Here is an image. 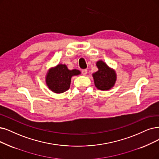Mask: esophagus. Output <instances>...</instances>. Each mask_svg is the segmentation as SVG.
Segmentation results:
<instances>
[{
	"mask_svg": "<svg viewBox=\"0 0 159 159\" xmlns=\"http://www.w3.org/2000/svg\"><path fill=\"white\" fill-rule=\"evenodd\" d=\"M81 72H82V74H83L84 75H86L87 74V69H84L82 70H81Z\"/></svg>",
	"mask_w": 159,
	"mask_h": 159,
	"instance_id": "esophagus-1",
	"label": "esophagus"
}]
</instances>
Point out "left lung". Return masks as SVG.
I'll return each mask as SVG.
<instances>
[{
    "mask_svg": "<svg viewBox=\"0 0 159 159\" xmlns=\"http://www.w3.org/2000/svg\"><path fill=\"white\" fill-rule=\"evenodd\" d=\"M96 65L98 71L92 74L95 87L101 91L111 89L117 81L116 70L102 60L98 61Z\"/></svg>",
    "mask_w": 159,
    "mask_h": 159,
    "instance_id": "1",
    "label": "left lung"
}]
</instances>
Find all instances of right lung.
<instances>
[{"mask_svg": "<svg viewBox=\"0 0 159 159\" xmlns=\"http://www.w3.org/2000/svg\"><path fill=\"white\" fill-rule=\"evenodd\" d=\"M81 74L79 70H69L66 65L58 64L50 68L46 75V84L49 90L59 94L62 93L70 88L72 76Z\"/></svg>", "mask_w": 159, "mask_h": 159, "instance_id": "add662e5", "label": "right lung"}]
</instances>
